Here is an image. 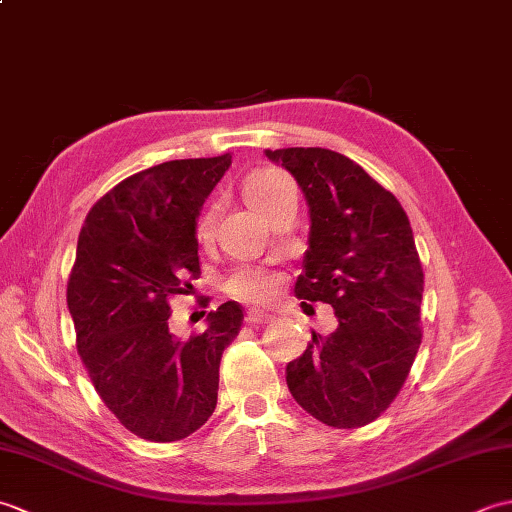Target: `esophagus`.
I'll list each match as a JSON object with an SVG mask.
<instances>
[{
	"mask_svg": "<svg viewBox=\"0 0 512 512\" xmlns=\"http://www.w3.org/2000/svg\"><path fill=\"white\" fill-rule=\"evenodd\" d=\"M273 321V317L270 314L262 312V310H248L246 312V323L248 325H264V323H270Z\"/></svg>",
	"mask_w": 512,
	"mask_h": 512,
	"instance_id": "34e87169",
	"label": "esophagus"
}]
</instances>
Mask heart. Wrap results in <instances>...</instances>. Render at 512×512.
Instances as JSON below:
<instances>
[{"instance_id":"obj_1","label":"heart","mask_w":512,"mask_h":512,"mask_svg":"<svg viewBox=\"0 0 512 512\" xmlns=\"http://www.w3.org/2000/svg\"><path fill=\"white\" fill-rule=\"evenodd\" d=\"M288 182L290 180L286 173H281L277 169H259L246 178L244 195L253 209H257L259 213H266L268 206L277 200V195ZM215 222L217 209L211 206V209L204 211L198 220V237L209 239L215 231ZM224 290L228 295L244 301H266L270 297H275V292L279 290V277L266 268L239 266L224 281Z\"/></svg>"}]
</instances>
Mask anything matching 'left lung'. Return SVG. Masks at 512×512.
<instances>
[{
    "mask_svg": "<svg viewBox=\"0 0 512 512\" xmlns=\"http://www.w3.org/2000/svg\"><path fill=\"white\" fill-rule=\"evenodd\" d=\"M301 187L310 237L295 284L301 306L330 303L339 328L312 332L286 367L292 398L328 427L374 422L405 385L422 341V264L394 193L343 154L321 147L266 149Z\"/></svg>",
    "mask_w": 512,
    "mask_h": 512,
    "instance_id": "1",
    "label": "left lung"
}]
</instances>
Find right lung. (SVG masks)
<instances>
[{"label":"right lung","instance_id":"right-lung-1","mask_svg":"<svg viewBox=\"0 0 512 512\" xmlns=\"http://www.w3.org/2000/svg\"><path fill=\"white\" fill-rule=\"evenodd\" d=\"M231 154L169 160L118 182L79 233L68 279L76 350L105 407L149 442H176L211 418L222 352L244 310L226 301L189 341L169 332V299L200 277L198 220Z\"/></svg>","mask_w":512,"mask_h":512}]
</instances>
